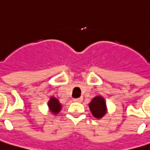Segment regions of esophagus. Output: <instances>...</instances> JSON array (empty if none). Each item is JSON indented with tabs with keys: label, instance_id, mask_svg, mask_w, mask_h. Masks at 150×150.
Returning <instances> with one entry per match:
<instances>
[{
	"label": "esophagus",
	"instance_id": "1",
	"mask_svg": "<svg viewBox=\"0 0 150 150\" xmlns=\"http://www.w3.org/2000/svg\"><path fill=\"white\" fill-rule=\"evenodd\" d=\"M74 101L75 102H78V103H80V102H82V100H83V99L82 98V97H80V98H77V99H74Z\"/></svg>",
	"mask_w": 150,
	"mask_h": 150
}]
</instances>
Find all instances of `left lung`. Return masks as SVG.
I'll use <instances>...</instances> for the list:
<instances>
[{
  "label": "left lung",
  "mask_w": 150,
  "mask_h": 150,
  "mask_svg": "<svg viewBox=\"0 0 150 150\" xmlns=\"http://www.w3.org/2000/svg\"><path fill=\"white\" fill-rule=\"evenodd\" d=\"M89 107L92 114L97 119L102 118L107 113V103L101 96H95L89 103Z\"/></svg>",
  "instance_id": "obj_1"
}]
</instances>
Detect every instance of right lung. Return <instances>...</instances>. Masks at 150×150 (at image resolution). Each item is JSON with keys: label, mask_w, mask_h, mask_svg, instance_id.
Segmentation results:
<instances>
[{"label": "right lung", "mask_w": 150, "mask_h": 150, "mask_svg": "<svg viewBox=\"0 0 150 150\" xmlns=\"http://www.w3.org/2000/svg\"><path fill=\"white\" fill-rule=\"evenodd\" d=\"M48 108L53 114H57L61 110V103L59 100L54 96H51L48 101Z\"/></svg>", "instance_id": "add662e5"}]
</instances>
